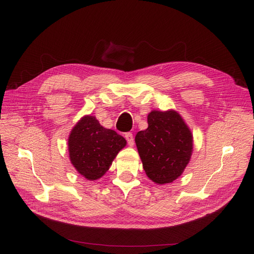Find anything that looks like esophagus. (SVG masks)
Returning <instances> with one entry per match:
<instances>
[{"mask_svg": "<svg viewBox=\"0 0 254 254\" xmlns=\"http://www.w3.org/2000/svg\"><path fill=\"white\" fill-rule=\"evenodd\" d=\"M126 139H127V141L129 146L134 145V137H133L132 133H127L126 134Z\"/></svg>", "mask_w": 254, "mask_h": 254, "instance_id": "esophagus-1", "label": "esophagus"}]
</instances>
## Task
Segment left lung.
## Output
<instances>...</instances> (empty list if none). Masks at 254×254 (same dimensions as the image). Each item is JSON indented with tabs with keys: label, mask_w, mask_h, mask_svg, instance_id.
<instances>
[{
	"label": "left lung",
	"mask_w": 254,
	"mask_h": 254,
	"mask_svg": "<svg viewBox=\"0 0 254 254\" xmlns=\"http://www.w3.org/2000/svg\"><path fill=\"white\" fill-rule=\"evenodd\" d=\"M148 128L138 132L135 142L146 175L158 185L182 175L193 150L191 130L174 111H152Z\"/></svg>",
	"instance_id": "left-lung-1"
}]
</instances>
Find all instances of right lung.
Here are the masks:
<instances>
[{"label":"right lung","mask_w":254,"mask_h":254,"mask_svg":"<svg viewBox=\"0 0 254 254\" xmlns=\"http://www.w3.org/2000/svg\"><path fill=\"white\" fill-rule=\"evenodd\" d=\"M126 144V139L115 130L101 127L94 116H85L70 132L69 158L81 175L96 181L105 174Z\"/></svg>","instance_id":"add662e5"}]
</instances>
